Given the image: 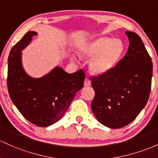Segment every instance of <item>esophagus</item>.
Returning <instances> with one entry per match:
<instances>
[{
	"mask_svg": "<svg viewBox=\"0 0 158 158\" xmlns=\"http://www.w3.org/2000/svg\"><path fill=\"white\" fill-rule=\"evenodd\" d=\"M84 86H90L91 85V81H89L88 78H86L85 81H84Z\"/></svg>",
	"mask_w": 158,
	"mask_h": 158,
	"instance_id": "esophagus-1",
	"label": "esophagus"
}]
</instances>
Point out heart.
<instances>
[{
    "label": "heart",
    "mask_w": 158,
    "mask_h": 158,
    "mask_svg": "<svg viewBox=\"0 0 158 158\" xmlns=\"http://www.w3.org/2000/svg\"><path fill=\"white\" fill-rule=\"evenodd\" d=\"M77 52L81 58L93 57L89 62L91 72L104 74L112 71L119 63L124 53V45L119 39L99 37L80 44Z\"/></svg>",
    "instance_id": "1"
}]
</instances>
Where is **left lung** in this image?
Listing matches in <instances>:
<instances>
[{"label":"left lung","instance_id":"left-lung-1","mask_svg":"<svg viewBox=\"0 0 158 158\" xmlns=\"http://www.w3.org/2000/svg\"><path fill=\"white\" fill-rule=\"evenodd\" d=\"M130 44L126 55L107 74L92 76L95 97L91 108L102 124L123 127L135 119L149 99L153 64L142 39L126 31Z\"/></svg>","mask_w":158,"mask_h":158}]
</instances>
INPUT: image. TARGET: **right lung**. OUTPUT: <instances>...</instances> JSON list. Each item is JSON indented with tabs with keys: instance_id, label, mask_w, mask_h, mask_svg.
Wrapping results in <instances>:
<instances>
[{
	"instance_id": "add662e5",
	"label": "right lung",
	"mask_w": 158,
	"mask_h": 158,
	"mask_svg": "<svg viewBox=\"0 0 158 158\" xmlns=\"http://www.w3.org/2000/svg\"><path fill=\"white\" fill-rule=\"evenodd\" d=\"M38 34L28 31L13 47L8 57L7 88L14 105L26 120L38 127H48L62 118L76 93L82 89L83 69L69 74L56 67L40 78L25 73L22 65V50Z\"/></svg>"
}]
</instances>
